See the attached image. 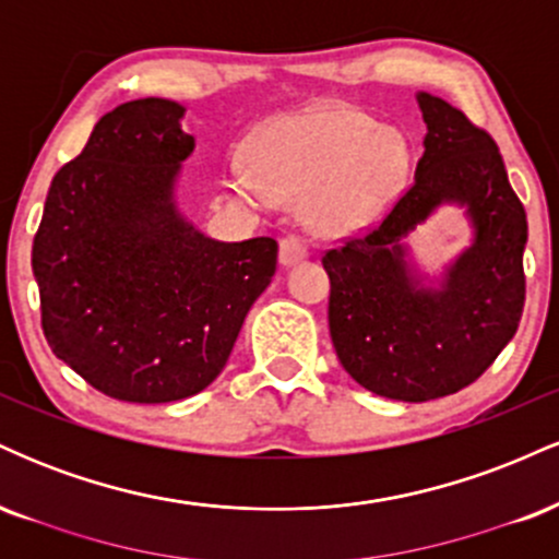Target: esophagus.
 <instances>
[{
    "mask_svg": "<svg viewBox=\"0 0 559 559\" xmlns=\"http://www.w3.org/2000/svg\"><path fill=\"white\" fill-rule=\"evenodd\" d=\"M307 258V243L299 236H286L281 239V265L292 267Z\"/></svg>",
    "mask_w": 559,
    "mask_h": 559,
    "instance_id": "1",
    "label": "esophagus"
}]
</instances>
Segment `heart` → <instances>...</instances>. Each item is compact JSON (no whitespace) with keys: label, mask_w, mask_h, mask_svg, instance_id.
<instances>
[{"label":"heart","mask_w":559,"mask_h":559,"mask_svg":"<svg viewBox=\"0 0 559 559\" xmlns=\"http://www.w3.org/2000/svg\"><path fill=\"white\" fill-rule=\"evenodd\" d=\"M252 168H236L228 189L254 210L305 199L318 236H355L378 223L409 173L407 139L368 112L320 107L275 118L252 144Z\"/></svg>","instance_id":"1"}]
</instances>
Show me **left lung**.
<instances>
[{"label":"left lung","mask_w":559,"mask_h":559,"mask_svg":"<svg viewBox=\"0 0 559 559\" xmlns=\"http://www.w3.org/2000/svg\"><path fill=\"white\" fill-rule=\"evenodd\" d=\"M423 157L381 226L323 254L329 329L360 386L400 402L465 389L497 360L523 316L525 210L497 144L457 107L418 92ZM441 203H454L474 239L439 276L423 274L403 239Z\"/></svg>","instance_id":"obj_1"}]
</instances>
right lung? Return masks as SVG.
I'll return each mask as SVG.
<instances>
[{"mask_svg":"<svg viewBox=\"0 0 559 559\" xmlns=\"http://www.w3.org/2000/svg\"><path fill=\"white\" fill-rule=\"evenodd\" d=\"M186 107L146 96L102 115L49 186L31 265L49 346L112 400L163 404L221 376L271 286V236L217 241L178 210L194 152Z\"/></svg>","mask_w":559,"mask_h":559,"instance_id":"add662e5","label":"right lung"}]
</instances>
